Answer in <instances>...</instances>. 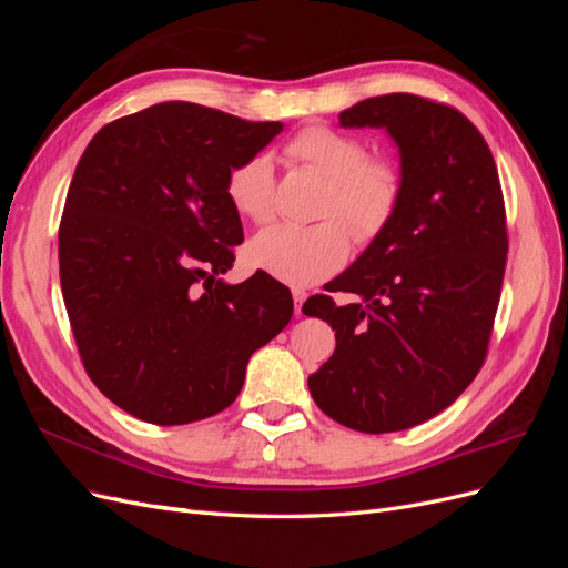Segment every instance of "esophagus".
Listing matches in <instances>:
<instances>
[{
	"instance_id": "1",
	"label": "esophagus",
	"mask_w": 568,
	"mask_h": 568,
	"mask_svg": "<svg viewBox=\"0 0 568 568\" xmlns=\"http://www.w3.org/2000/svg\"><path fill=\"white\" fill-rule=\"evenodd\" d=\"M307 294L303 288H294V303H296V315H303V303H305Z\"/></svg>"
}]
</instances>
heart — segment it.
Segmentation results:
<instances>
[{
    "label": "heart",
    "mask_w": 568,
    "mask_h": 568,
    "mask_svg": "<svg viewBox=\"0 0 568 568\" xmlns=\"http://www.w3.org/2000/svg\"><path fill=\"white\" fill-rule=\"evenodd\" d=\"M286 156L329 180L320 209L324 220L315 225L282 222L263 230L248 244V257L274 280L311 286L346 263L351 232L359 244H369L386 230L400 203L403 182L393 163L367 159L365 142L326 125L296 132L286 144ZM225 192L236 213L253 222H267L274 215V163L270 153H253L234 165Z\"/></svg>",
    "instance_id": "b5f03b06"
}]
</instances>
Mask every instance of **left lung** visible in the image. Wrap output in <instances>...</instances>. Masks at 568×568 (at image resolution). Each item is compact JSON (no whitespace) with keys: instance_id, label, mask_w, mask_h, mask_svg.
<instances>
[{"instance_id":"left-lung-1","label":"left lung","mask_w":568,"mask_h":568,"mask_svg":"<svg viewBox=\"0 0 568 568\" xmlns=\"http://www.w3.org/2000/svg\"><path fill=\"white\" fill-rule=\"evenodd\" d=\"M343 128H384L400 153L403 194L386 230L305 315L336 329V351L307 376L313 400L363 434L417 426L453 405L486 359L507 263L493 153L469 118L417 94L341 111Z\"/></svg>"}]
</instances>
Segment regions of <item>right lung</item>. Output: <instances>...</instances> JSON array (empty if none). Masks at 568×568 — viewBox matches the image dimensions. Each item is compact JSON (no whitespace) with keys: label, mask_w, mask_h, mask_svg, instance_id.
<instances>
[{"label":"right lung","mask_w":568,"mask_h":568,"mask_svg":"<svg viewBox=\"0 0 568 568\" xmlns=\"http://www.w3.org/2000/svg\"><path fill=\"white\" fill-rule=\"evenodd\" d=\"M282 123L163 101L101 128L68 186L59 274L90 379L132 417H213L244 386L251 355L294 315L291 291L232 270L244 242L225 184Z\"/></svg>","instance_id":"obj_1"}]
</instances>
